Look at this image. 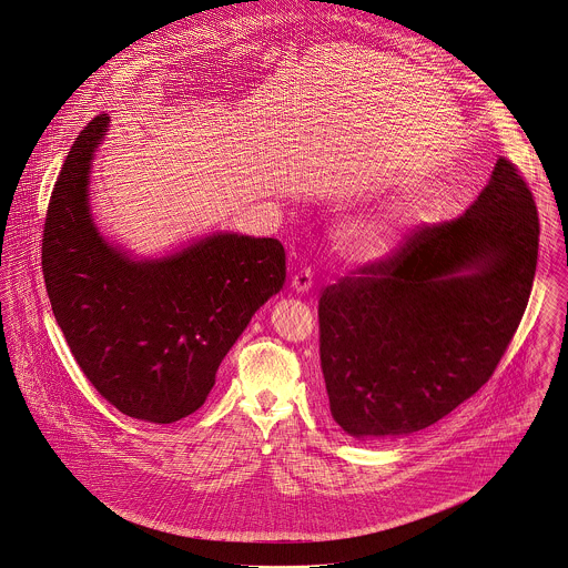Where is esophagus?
Instances as JSON below:
<instances>
[{
  "mask_svg": "<svg viewBox=\"0 0 568 568\" xmlns=\"http://www.w3.org/2000/svg\"><path fill=\"white\" fill-rule=\"evenodd\" d=\"M311 287H313V276H311V270H308V267L298 270V272L292 276V290H294L296 294H306Z\"/></svg>",
  "mask_w": 568,
  "mask_h": 568,
  "instance_id": "34e87169",
  "label": "esophagus"
}]
</instances>
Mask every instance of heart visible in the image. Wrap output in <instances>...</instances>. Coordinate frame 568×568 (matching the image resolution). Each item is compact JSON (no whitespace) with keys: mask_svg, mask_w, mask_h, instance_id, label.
I'll return each instance as SVG.
<instances>
[{"mask_svg":"<svg viewBox=\"0 0 568 568\" xmlns=\"http://www.w3.org/2000/svg\"><path fill=\"white\" fill-rule=\"evenodd\" d=\"M426 205L422 199H406L393 212L354 224L346 233L349 260L363 265L387 262L397 253L410 226L424 220Z\"/></svg>","mask_w":568,"mask_h":568,"instance_id":"1","label":"heart"}]
</instances>
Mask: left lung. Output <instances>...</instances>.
<instances>
[{"mask_svg": "<svg viewBox=\"0 0 568 568\" xmlns=\"http://www.w3.org/2000/svg\"><path fill=\"white\" fill-rule=\"evenodd\" d=\"M538 231L524 176L499 158L460 219L322 292V374L349 437L424 430L493 376L529 301Z\"/></svg>", "mask_w": 568, "mask_h": 568, "instance_id": "8db88e82", "label": "left lung"}]
</instances>
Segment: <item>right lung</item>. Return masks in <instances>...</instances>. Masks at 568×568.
I'll return each mask as SVG.
<instances>
[{"instance_id": "add662e5", "label": "right lung", "mask_w": 568, "mask_h": 568, "mask_svg": "<svg viewBox=\"0 0 568 568\" xmlns=\"http://www.w3.org/2000/svg\"><path fill=\"white\" fill-rule=\"evenodd\" d=\"M110 116H94L53 185L43 274L55 322L92 387L121 413L173 424L203 406L222 358L285 283L274 237L212 233L160 260L110 244L88 176Z\"/></svg>"}]
</instances>
